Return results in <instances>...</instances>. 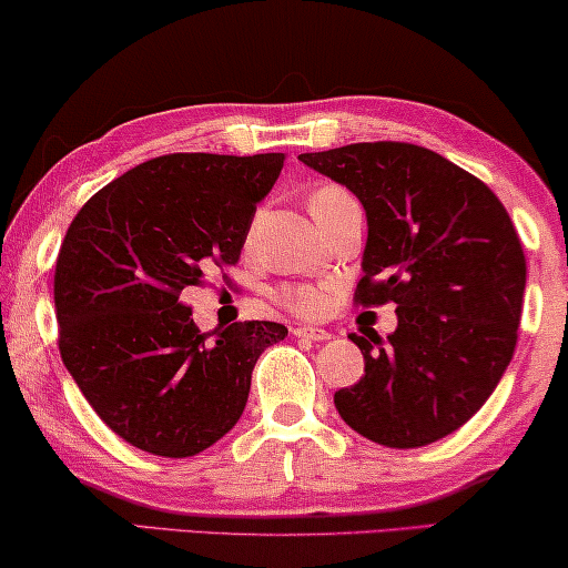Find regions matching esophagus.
<instances>
[{
	"instance_id": "esophagus-1",
	"label": "esophagus",
	"mask_w": 568,
	"mask_h": 568,
	"mask_svg": "<svg viewBox=\"0 0 568 568\" xmlns=\"http://www.w3.org/2000/svg\"><path fill=\"white\" fill-rule=\"evenodd\" d=\"M293 336L311 338V342H328V338H332V332H326V328H318V326H298L293 328Z\"/></svg>"
}]
</instances>
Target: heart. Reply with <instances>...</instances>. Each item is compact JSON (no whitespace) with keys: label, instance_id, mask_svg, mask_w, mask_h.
Instances as JSON below:
<instances>
[{"label":"heart","instance_id":"obj_1","mask_svg":"<svg viewBox=\"0 0 568 568\" xmlns=\"http://www.w3.org/2000/svg\"><path fill=\"white\" fill-rule=\"evenodd\" d=\"M349 199H352L349 193H346L344 189H338V185H321V189L311 193L308 211L316 222H321L328 211ZM281 301L291 311L301 313V316H321V313L328 308V303H332V287L328 285H291L281 291Z\"/></svg>","mask_w":568,"mask_h":568}]
</instances>
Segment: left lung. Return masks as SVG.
<instances>
[{
    "label": "left lung",
    "instance_id": "8db88e82",
    "mask_svg": "<svg viewBox=\"0 0 568 568\" xmlns=\"http://www.w3.org/2000/svg\"><path fill=\"white\" fill-rule=\"evenodd\" d=\"M365 206L367 244L354 298L393 301L397 328L352 334L365 357L338 416L369 442L418 448L454 434L510 365L526 255L505 206L479 178L408 142H357L298 155Z\"/></svg>",
    "mask_w": 568,
    "mask_h": 568
}]
</instances>
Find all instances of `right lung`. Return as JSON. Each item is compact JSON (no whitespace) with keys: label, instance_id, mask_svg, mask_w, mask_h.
<instances>
[{"label":"right lung","instance_id":"1","mask_svg":"<svg viewBox=\"0 0 568 568\" xmlns=\"http://www.w3.org/2000/svg\"><path fill=\"white\" fill-rule=\"evenodd\" d=\"M285 152L148 160L91 196L55 262L61 357L97 416L142 452L183 459L230 434L260 354L287 336L236 321L206 338L181 301L234 265Z\"/></svg>","mask_w":568,"mask_h":568}]
</instances>
